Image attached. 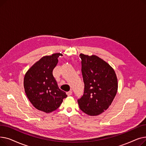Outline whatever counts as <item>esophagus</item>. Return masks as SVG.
I'll use <instances>...</instances> for the list:
<instances>
[{
	"instance_id": "1",
	"label": "esophagus",
	"mask_w": 146,
	"mask_h": 146,
	"mask_svg": "<svg viewBox=\"0 0 146 146\" xmlns=\"http://www.w3.org/2000/svg\"><path fill=\"white\" fill-rule=\"evenodd\" d=\"M67 96H71L72 95V91H68L67 92Z\"/></svg>"
}]
</instances>
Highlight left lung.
Returning <instances> with one entry per match:
<instances>
[{"label": "left lung", "mask_w": 146, "mask_h": 146, "mask_svg": "<svg viewBox=\"0 0 146 146\" xmlns=\"http://www.w3.org/2000/svg\"><path fill=\"white\" fill-rule=\"evenodd\" d=\"M85 90L78 100L80 109L90 116H96L108 109L115 97L118 79L113 68L95 55L80 54Z\"/></svg>", "instance_id": "1"}]
</instances>
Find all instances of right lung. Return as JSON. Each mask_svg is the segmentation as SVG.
<instances>
[{
	"mask_svg": "<svg viewBox=\"0 0 146 146\" xmlns=\"http://www.w3.org/2000/svg\"><path fill=\"white\" fill-rule=\"evenodd\" d=\"M61 53L42 57L25 74L24 87L27 98L38 110L50 113L56 110L67 95L59 89L52 75Z\"/></svg>",
	"mask_w": 146,
	"mask_h": 146,
	"instance_id": "1",
	"label": "right lung"
}]
</instances>
